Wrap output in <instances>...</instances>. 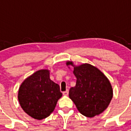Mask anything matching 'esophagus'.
I'll return each instance as SVG.
<instances>
[{"mask_svg": "<svg viewBox=\"0 0 131 131\" xmlns=\"http://www.w3.org/2000/svg\"><path fill=\"white\" fill-rule=\"evenodd\" d=\"M62 94H63L64 95L67 96L68 94H69V90H66V91L63 92H62Z\"/></svg>", "mask_w": 131, "mask_h": 131, "instance_id": "34e87169", "label": "esophagus"}]
</instances>
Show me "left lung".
Wrapping results in <instances>:
<instances>
[{
	"instance_id": "1",
	"label": "left lung",
	"mask_w": 131,
	"mask_h": 131,
	"mask_svg": "<svg viewBox=\"0 0 131 131\" xmlns=\"http://www.w3.org/2000/svg\"><path fill=\"white\" fill-rule=\"evenodd\" d=\"M66 64L73 67V74L77 78L75 86L70 88L69 95L78 111L88 118L101 114L113 97L109 80L99 69L90 64L75 66L71 61Z\"/></svg>"
}]
</instances>
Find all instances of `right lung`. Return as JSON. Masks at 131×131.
<instances>
[{"label":"right lung","instance_id":"add662e5","mask_svg":"<svg viewBox=\"0 0 131 131\" xmlns=\"http://www.w3.org/2000/svg\"><path fill=\"white\" fill-rule=\"evenodd\" d=\"M62 94L60 86L49 78V71L41 69L27 78L18 91L22 110L32 118L42 120L53 112Z\"/></svg>","mask_w":131,"mask_h":131}]
</instances>
